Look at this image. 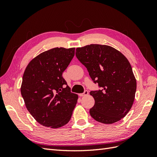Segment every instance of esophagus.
Instances as JSON below:
<instances>
[{
  "mask_svg": "<svg viewBox=\"0 0 157 157\" xmlns=\"http://www.w3.org/2000/svg\"><path fill=\"white\" fill-rule=\"evenodd\" d=\"M88 94V90H84V92L82 94H79L78 95L80 96V97H82V96H86V95Z\"/></svg>",
  "mask_w": 157,
  "mask_h": 157,
  "instance_id": "obj_1",
  "label": "esophagus"
}]
</instances>
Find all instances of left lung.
Here are the masks:
<instances>
[{"mask_svg": "<svg viewBox=\"0 0 157 157\" xmlns=\"http://www.w3.org/2000/svg\"><path fill=\"white\" fill-rule=\"evenodd\" d=\"M76 56L101 88L90 92L95 100L90 115L103 124L121 120L130 110L136 91V80L127 58L113 47L101 44L77 48Z\"/></svg>", "mask_w": 157, "mask_h": 157, "instance_id": "left-lung-1", "label": "left lung"}]
</instances>
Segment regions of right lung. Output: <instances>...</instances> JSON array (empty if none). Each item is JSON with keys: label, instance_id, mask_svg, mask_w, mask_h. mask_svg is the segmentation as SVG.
<instances>
[{"label": "right lung", "instance_id": "add662e5", "mask_svg": "<svg viewBox=\"0 0 157 157\" xmlns=\"http://www.w3.org/2000/svg\"><path fill=\"white\" fill-rule=\"evenodd\" d=\"M75 48H54L28 64L21 94L31 115L41 125L58 128L70 121L77 94L71 92L62 74L75 55Z\"/></svg>", "mask_w": 157, "mask_h": 157}]
</instances>
